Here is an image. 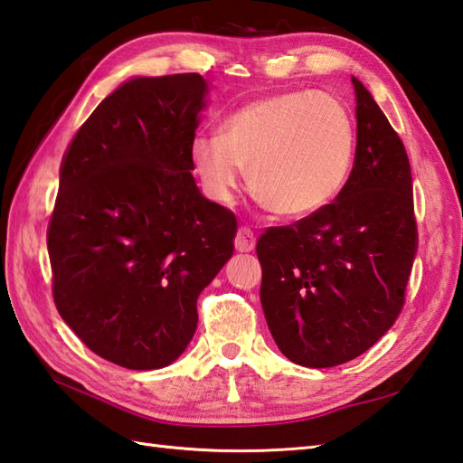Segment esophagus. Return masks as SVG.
I'll list each match as a JSON object with an SVG mask.
<instances>
[{
	"instance_id": "obj_1",
	"label": "esophagus",
	"mask_w": 463,
	"mask_h": 463,
	"mask_svg": "<svg viewBox=\"0 0 463 463\" xmlns=\"http://www.w3.org/2000/svg\"><path fill=\"white\" fill-rule=\"evenodd\" d=\"M254 244H257L254 232L249 229V226H241L237 231V237H234V249L239 252H250L254 249Z\"/></svg>"
}]
</instances>
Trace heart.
<instances>
[{
  "label": "heart",
  "instance_id": "1",
  "mask_svg": "<svg viewBox=\"0 0 463 463\" xmlns=\"http://www.w3.org/2000/svg\"><path fill=\"white\" fill-rule=\"evenodd\" d=\"M354 121L338 99L314 90L260 97L226 117L221 137L191 143L193 173L206 199L229 204L247 179L272 213L300 219L328 206L348 181Z\"/></svg>",
  "mask_w": 463,
  "mask_h": 463
}]
</instances>
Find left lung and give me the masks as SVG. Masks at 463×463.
I'll return each instance as SVG.
<instances>
[{
    "mask_svg": "<svg viewBox=\"0 0 463 463\" xmlns=\"http://www.w3.org/2000/svg\"><path fill=\"white\" fill-rule=\"evenodd\" d=\"M356 156L322 211L257 241L260 302L290 362L332 368L372 348L396 322L418 249L411 171L398 133L352 77Z\"/></svg>",
    "mask_w": 463,
    "mask_h": 463,
    "instance_id": "1",
    "label": "left lung"
}]
</instances>
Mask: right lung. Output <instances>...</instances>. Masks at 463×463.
<instances>
[{
	"mask_svg": "<svg viewBox=\"0 0 463 463\" xmlns=\"http://www.w3.org/2000/svg\"><path fill=\"white\" fill-rule=\"evenodd\" d=\"M204 95L199 73L135 77L97 105L63 156L47 231L53 300L117 366L179 358L196 298L232 257L237 216L191 175Z\"/></svg>",
	"mask_w": 463,
	"mask_h": 463,
	"instance_id": "1",
	"label": "right lung"
}]
</instances>
